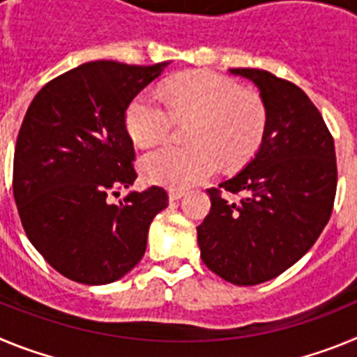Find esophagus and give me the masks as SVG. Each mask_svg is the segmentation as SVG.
I'll return each instance as SVG.
<instances>
[{
    "label": "esophagus",
    "mask_w": 357,
    "mask_h": 357,
    "mask_svg": "<svg viewBox=\"0 0 357 357\" xmlns=\"http://www.w3.org/2000/svg\"><path fill=\"white\" fill-rule=\"evenodd\" d=\"M185 195V191L184 189H169V200L172 202H175V200H178V198H182Z\"/></svg>",
    "instance_id": "1"
}]
</instances>
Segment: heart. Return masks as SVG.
<instances>
[{"instance_id": "heart-1", "label": "heart", "mask_w": 357, "mask_h": 357, "mask_svg": "<svg viewBox=\"0 0 357 357\" xmlns=\"http://www.w3.org/2000/svg\"><path fill=\"white\" fill-rule=\"evenodd\" d=\"M162 94L141 91L127 107V128L141 146L169 137L176 119L191 121L188 146H164L141 159L148 182L185 189L204 182L220 164L234 168L254 155L266 130V107L254 91L209 71L185 73Z\"/></svg>"}]
</instances>
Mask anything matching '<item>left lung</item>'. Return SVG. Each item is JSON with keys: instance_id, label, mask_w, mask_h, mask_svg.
Instances as JSON below:
<instances>
[{"instance_id": "left-lung-1", "label": "left lung", "mask_w": 357, "mask_h": 357, "mask_svg": "<svg viewBox=\"0 0 357 357\" xmlns=\"http://www.w3.org/2000/svg\"><path fill=\"white\" fill-rule=\"evenodd\" d=\"M229 71L257 85L266 130L243 172L207 189L211 211L197 227L198 245L211 272L254 286L286 272L313 247L333 213L338 168L333 135L301 87L264 69ZM225 192L242 198L234 204Z\"/></svg>"}]
</instances>
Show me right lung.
<instances>
[{"mask_svg": "<svg viewBox=\"0 0 357 357\" xmlns=\"http://www.w3.org/2000/svg\"><path fill=\"white\" fill-rule=\"evenodd\" d=\"M168 62H85L50 80L26 110L14 151V200L31 245L56 272L109 284L146 250L148 227L168 207L151 185L110 197L137 178L127 107Z\"/></svg>", "mask_w": 357, "mask_h": 357, "instance_id": "obj_1", "label": "right lung"}]
</instances>
